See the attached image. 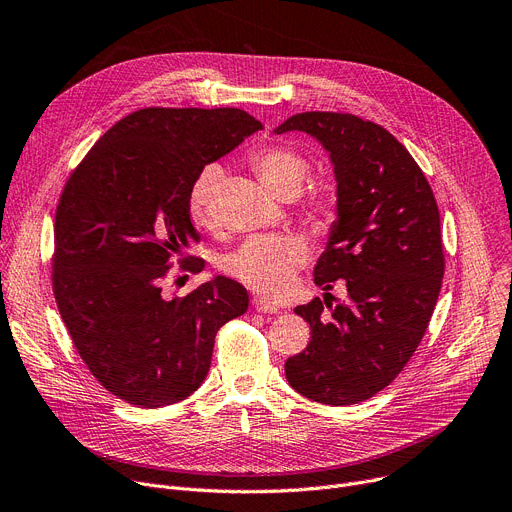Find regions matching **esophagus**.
Wrapping results in <instances>:
<instances>
[{
    "label": "esophagus",
    "instance_id": "34e87169",
    "mask_svg": "<svg viewBox=\"0 0 512 512\" xmlns=\"http://www.w3.org/2000/svg\"><path fill=\"white\" fill-rule=\"evenodd\" d=\"M253 307H255V311H259V313H278V311H280L274 303H270V301L263 299V297H255V299H253Z\"/></svg>",
    "mask_w": 512,
    "mask_h": 512
}]
</instances>
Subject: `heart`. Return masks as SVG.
<instances>
[{"label":"heart","instance_id":"heart-1","mask_svg":"<svg viewBox=\"0 0 512 512\" xmlns=\"http://www.w3.org/2000/svg\"><path fill=\"white\" fill-rule=\"evenodd\" d=\"M251 166L261 182L282 199L297 195L309 172L305 155L286 145H267L255 151ZM222 178V168L218 164H209L201 170L191 188L188 205H191V215L199 226H209L213 220V207ZM307 203L317 213H328L336 205V186L330 180L315 182L309 188ZM307 257L309 242L301 234L253 236L224 259V270L263 297L280 299L288 292L294 274Z\"/></svg>","mask_w":512,"mask_h":512}]
</instances>
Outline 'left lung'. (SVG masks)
<instances>
[{
  "label": "left lung",
  "mask_w": 512,
  "mask_h": 512,
  "mask_svg": "<svg viewBox=\"0 0 512 512\" xmlns=\"http://www.w3.org/2000/svg\"><path fill=\"white\" fill-rule=\"evenodd\" d=\"M290 130L315 137L334 164L338 220L313 276L324 290L344 280L348 294L294 309L311 340L286 359V380L309 400L357 405L396 378L432 319L444 278L440 211L417 161L384 126L305 112L276 128Z\"/></svg>",
  "instance_id": "obj_1"
}]
</instances>
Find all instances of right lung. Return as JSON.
I'll return each mask as SVG.
<instances>
[{"mask_svg": "<svg viewBox=\"0 0 512 512\" xmlns=\"http://www.w3.org/2000/svg\"><path fill=\"white\" fill-rule=\"evenodd\" d=\"M261 122L238 107H145L116 122L70 174L53 224L51 282L76 351L97 382L143 409L191 396L207 378L215 334L249 307L226 278L168 299L161 286L205 261L191 188Z\"/></svg>", "mask_w": 512, "mask_h": 512, "instance_id": "add662e5", "label": "right lung"}]
</instances>
